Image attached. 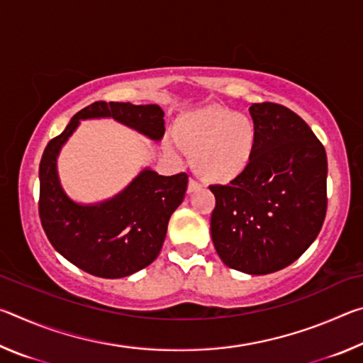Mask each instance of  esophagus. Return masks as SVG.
<instances>
[{
  "label": "esophagus",
  "instance_id": "34e87169",
  "mask_svg": "<svg viewBox=\"0 0 363 363\" xmlns=\"http://www.w3.org/2000/svg\"><path fill=\"white\" fill-rule=\"evenodd\" d=\"M201 187V184L199 181H195L194 177H190L189 179V184H187V192L192 194V192H196Z\"/></svg>",
  "mask_w": 363,
  "mask_h": 363
}]
</instances>
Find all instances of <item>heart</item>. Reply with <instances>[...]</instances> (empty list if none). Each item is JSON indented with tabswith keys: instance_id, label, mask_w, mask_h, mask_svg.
I'll list each match as a JSON object with an SVG mask.
<instances>
[{
	"instance_id": "b5f03b06",
	"label": "heart",
	"mask_w": 363,
	"mask_h": 363,
	"mask_svg": "<svg viewBox=\"0 0 363 363\" xmlns=\"http://www.w3.org/2000/svg\"><path fill=\"white\" fill-rule=\"evenodd\" d=\"M174 138L192 153L196 173L206 181L224 184L250 167L257 128L248 115L211 106L182 115L174 125Z\"/></svg>"
}]
</instances>
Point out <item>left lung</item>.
<instances>
[{
  "label": "left lung",
  "mask_w": 363,
  "mask_h": 363,
  "mask_svg": "<svg viewBox=\"0 0 363 363\" xmlns=\"http://www.w3.org/2000/svg\"><path fill=\"white\" fill-rule=\"evenodd\" d=\"M255 155L216 199L211 238L225 266L272 274L290 266L315 240L327 214V153L309 125L285 106L253 104Z\"/></svg>",
  "instance_id": "left-lung-1"
}]
</instances>
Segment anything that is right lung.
<instances>
[{
	"label": "right lung",
	"instance_id": "1",
	"mask_svg": "<svg viewBox=\"0 0 363 363\" xmlns=\"http://www.w3.org/2000/svg\"><path fill=\"white\" fill-rule=\"evenodd\" d=\"M163 115L155 104L94 102L79 110L43 152L38 200L41 225L54 250L84 272L102 279H121L155 261L171 214L184 200L189 176H160L144 169L112 200L99 205H78L60 187L56 169L60 147L77 130L79 120L99 116H112L158 140L164 134Z\"/></svg>",
	"mask_w": 363,
	"mask_h": 363
}]
</instances>
